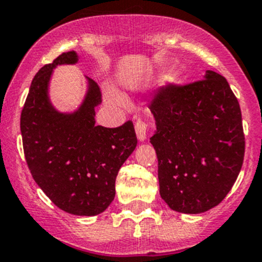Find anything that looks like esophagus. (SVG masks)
Returning <instances> with one entry per match:
<instances>
[{"label": "esophagus", "instance_id": "esophagus-1", "mask_svg": "<svg viewBox=\"0 0 262 262\" xmlns=\"http://www.w3.org/2000/svg\"><path fill=\"white\" fill-rule=\"evenodd\" d=\"M136 134L139 142H144L147 138V124L142 120H138L136 123Z\"/></svg>", "mask_w": 262, "mask_h": 262}]
</instances>
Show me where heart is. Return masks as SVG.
I'll list each match as a JSON object with an SVG mask.
<instances>
[{"instance_id":"b5f03b06","label":"heart","mask_w":262,"mask_h":262,"mask_svg":"<svg viewBox=\"0 0 262 262\" xmlns=\"http://www.w3.org/2000/svg\"><path fill=\"white\" fill-rule=\"evenodd\" d=\"M167 80L169 81V82H173V81H174V80H176V75H174V74H170V75L168 76V79H167ZM108 99H109L110 101H113V103H115V101H117V99H115L114 96H113V95H110V94L108 95Z\"/></svg>"}]
</instances>
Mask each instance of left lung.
<instances>
[{"instance_id": "8db88e82", "label": "left lung", "mask_w": 262, "mask_h": 262, "mask_svg": "<svg viewBox=\"0 0 262 262\" xmlns=\"http://www.w3.org/2000/svg\"><path fill=\"white\" fill-rule=\"evenodd\" d=\"M159 193L173 211L202 213L232 188L245 153L241 109L222 75L158 90L150 103Z\"/></svg>"}]
</instances>
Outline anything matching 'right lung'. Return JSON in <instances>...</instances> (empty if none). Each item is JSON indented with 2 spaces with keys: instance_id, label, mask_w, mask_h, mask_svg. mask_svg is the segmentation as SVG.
Returning a JSON list of instances; mask_svg holds the SVG:
<instances>
[{
  "instance_id": "obj_1",
  "label": "right lung",
  "mask_w": 262,
  "mask_h": 262,
  "mask_svg": "<svg viewBox=\"0 0 262 262\" xmlns=\"http://www.w3.org/2000/svg\"><path fill=\"white\" fill-rule=\"evenodd\" d=\"M78 62V54L69 51L38 70L21 113V136L32 178L54 205L76 216H95L114 200L115 178L136 149L137 137L132 122L118 128L96 125L101 94L89 78L78 109L59 112L52 105L54 69Z\"/></svg>"
}]
</instances>
